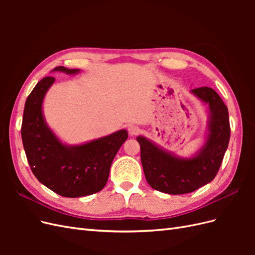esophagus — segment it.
Listing matches in <instances>:
<instances>
[{
  "mask_svg": "<svg viewBox=\"0 0 255 255\" xmlns=\"http://www.w3.org/2000/svg\"><path fill=\"white\" fill-rule=\"evenodd\" d=\"M128 133H129V135L136 136V135H138V134L140 133V128H138L137 126L132 125V126H129V127H128Z\"/></svg>",
  "mask_w": 255,
  "mask_h": 255,
  "instance_id": "esophagus-1",
  "label": "esophagus"
}]
</instances>
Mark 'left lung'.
Here are the masks:
<instances>
[{
	"label": "left lung",
	"mask_w": 255,
	"mask_h": 255,
	"mask_svg": "<svg viewBox=\"0 0 255 255\" xmlns=\"http://www.w3.org/2000/svg\"><path fill=\"white\" fill-rule=\"evenodd\" d=\"M191 92L210 105L211 110L210 134L197 156L177 158L144 137H137L145 180L152 188L165 194H188L213 181L229 145V112L219 95L210 87L196 88Z\"/></svg>",
	"instance_id": "1"
}]
</instances>
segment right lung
I'll return each instance as SVG.
<instances>
[{
  "label": "right lung",
  "mask_w": 255,
  "mask_h": 255,
  "mask_svg": "<svg viewBox=\"0 0 255 255\" xmlns=\"http://www.w3.org/2000/svg\"><path fill=\"white\" fill-rule=\"evenodd\" d=\"M68 74L78 69L56 67ZM45 76L30 92L23 113L21 136L30 170L37 180L57 195L67 198L89 196L101 190L109 180L113 159L128 138L126 129L82 145L61 143L45 125L42 116L44 95L54 83Z\"/></svg>",
  "instance_id": "add662e5"
}]
</instances>
